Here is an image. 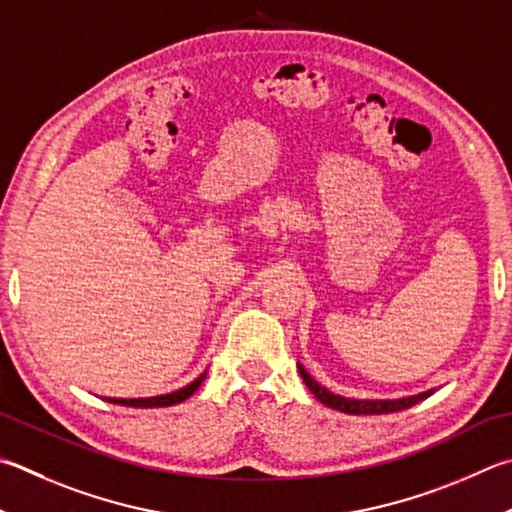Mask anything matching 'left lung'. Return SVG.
Wrapping results in <instances>:
<instances>
[{
  "mask_svg": "<svg viewBox=\"0 0 512 512\" xmlns=\"http://www.w3.org/2000/svg\"><path fill=\"white\" fill-rule=\"evenodd\" d=\"M300 369V376L304 378L306 387L311 389V394L318 398L320 403H324L327 407H333V410H340L345 414H389V412H401L407 410V407L416 405L418 401H423V398L430 396L432 392H423V394H416V396H407V398H398V401H356V398H342L338 394H331L329 389H324L322 385L315 383V380L309 376V371H306L302 365H297Z\"/></svg>",
  "mask_w": 512,
  "mask_h": 512,
  "instance_id": "1",
  "label": "left lung"
}]
</instances>
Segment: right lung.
I'll list each match as a JSON object with an SVG mask.
<instances>
[{
  "label": "right lung",
  "mask_w": 512,
  "mask_h": 512,
  "mask_svg": "<svg viewBox=\"0 0 512 512\" xmlns=\"http://www.w3.org/2000/svg\"><path fill=\"white\" fill-rule=\"evenodd\" d=\"M203 378L206 374H201L194 383H190L188 387L179 389V392H172V394H163V396H152V398H107L109 403H118V405H127V407H167V405H176V403H183L185 398H190L197 389L201 387Z\"/></svg>",
  "instance_id": "right-lung-1"
}]
</instances>
